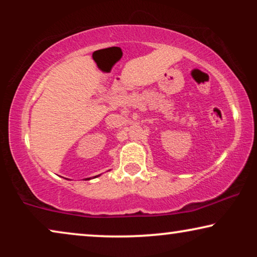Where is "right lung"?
I'll return each instance as SVG.
<instances>
[{
	"label": "right lung",
	"mask_w": 257,
	"mask_h": 257,
	"mask_svg": "<svg viewBox=\"0 0 257 257\" xmlns=\"http://www.w3.org/2000/svg\"><path fill=\"white\" fill-rule=\"evenodd\" d=\"M100 175V174H99ZM99 175H96V177H94V178H97V177H99ZM85 180H90V178H87V179H85Z\"/></svg>",
	"instance_id": "add662e5"
}]
</instances>
